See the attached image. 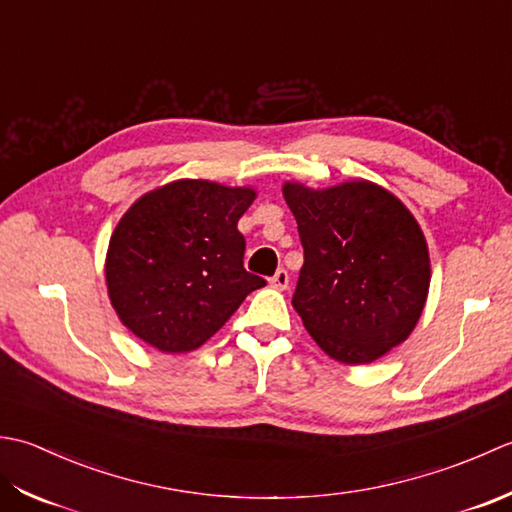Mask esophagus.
<instances>
[{
    "instance_id": "1",
    "label": "esophagus",
    "mask_w": 512,
    "mask_h": 512,
    "mask_svg": "<svg viewBox=\"0 0 512 512\" xmlns=\"http://www.w3.org/2000/svg\"><path fill=\"white\" fill-rule=\"evenodd\" d=\"M271 287L276 289H287L289 287V274L285 269H278L274 276H271Z\"/></svg>"
}]
</instances>
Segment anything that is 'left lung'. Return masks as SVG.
Here are the masks:
<instances>
[{"instance_id": "obj_1", "label": "left lung", "mask_w": 512, "mask_h": 512, "mask_svg": "<svg viewBox=\"0 0 512 512\" xmlns=\"http://www.w3.org/2000/svg\"><path fill=\"white\" fill-rule=\"evenodd\" d=\"M305 265L291 305L329 358L369 364L411 336L431 285L429 245L398 196L364 179L283 185Z\"/></svg>"}]
</instances>
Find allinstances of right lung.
<instances>
[{
	"label": "right lung",
	"instance_id": "add662e5",
	"mask_svg": "<svg viewBox=\"0 0 512 512\" xmlns=\"http://www.w3.org/2000/svg\"><path fill=\"white\" fill-rule=\"evenodd\" d=\"M254 187L179 179L143 194L114 227L108 296L134 336L163 353L194 351L265 280L243 267L238 218Z\"/></svg>",
	"mask_w": 512,
	"mask_h": 512
}]
</instances>
